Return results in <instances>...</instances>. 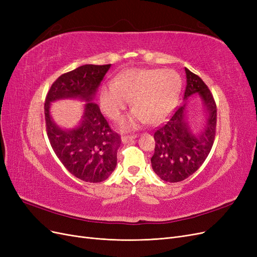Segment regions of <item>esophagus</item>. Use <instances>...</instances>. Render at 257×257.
I'll return each instance as SVG.
<instances>
[{"mask_svg":"<svg viewBox=\"0 0 257 257\" xmlns=\"http://www.w3.org/2000/svg\"><path fill=\"white\" fill-rule=\"evenodd\" d=\"M135 138H136V135H125V136H122L121 137V141H122V143L126 144V143H130L132 141H134Z\"/></svg>","mask_w":257,"mask_h":257,"instance_id":"esophagus-1","label":"esophagus"}]
</instances>
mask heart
<instances>
[{
	"label": "heart",
	"mask_w": 257,
	"mask_h": 257,
	"mask_svg": "<svg viewBox=\"0 0 257 257\" xmlns=\"http://www.w3.org/2000/svg\"><path fill=\"white\" fill-rule=\"evenodd\" d=\"M181 88L180 76L173 69L131 68L99 90V106L111 120H118L133 98L135 109L124 120V130L164 121Z\"/></svg>",
	"instance_id": "obj_1"
}]
</instances>
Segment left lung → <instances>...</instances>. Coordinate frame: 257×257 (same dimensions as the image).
<instances>
[{
    "label": "left lung",
    "mask_w": 257,
    "mask_h": 257,
    "mask_svg": "<svg viewBox=\"0 0 257 257\" xmlns=\"http://www.w3.org/2000/svg\"><path fill=\"white\" fill-rule=\"evenodd\" d=\"M185 74L183 106L177 108L154 133L151 165L154 173L166 182H180L195 173L211 151L215 137L216 105L212 93L200 77L186 67ZM193 94L201 97L206 113L205 125L198 135L192 133L185 116L186 102Z\"/></svg>",
    "instance_id": "1"
}]
</instances>
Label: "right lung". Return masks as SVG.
Listing matches in <instances>:
<instances>
[{
	"mask_svg": "<svg viewBox=\"0 0 257 257\" xmlns=\"http://www.w3.org/2000/svg\"><path fill=\"white\" fill-rule=\"evenodd\" d=\"M110 66L85 64L61 75L45 99L46 130L52 149L68 172L85 182L105 181L116 166L120 135L110 128L98 105L93 102ZM63 98L87 102L80 125L73 130L59 128L50 115L51 103Z\"/></svg>",
	"mask_w": 257,
	"mask_h": 257,
	"instance_id": "add662e5",
	"label": "right lung"
}]
</instances>
